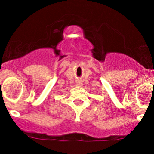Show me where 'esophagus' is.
Here are the masks:
<instances>
[{"label": "esophagus", "instance_id": "esophagus-1", "mask_svg": "<svg viewBox=\"0 0 154 154\" xmlns=\"http://www.w3.org/2000/svg\"><path fill=\"white\" fill-rule=\"evenodd\" d=\"M76 85H77V86H82V82L80 81H79V82H76Z\"/></svg>", "mask_w": 154, "mask_h": 154}]
</instances>
